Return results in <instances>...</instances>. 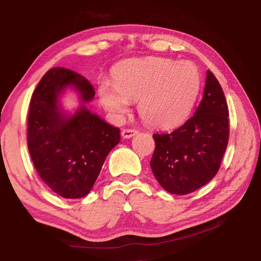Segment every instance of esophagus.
<instances>
[{"label": "esophagus", "mask_w": 261, "mask_h": 261, "mask_svg": "<svg viewBox=\"0 0 261 261\" xmlns=\"http://www.w3.org/2000/svg\"><path fill=\"white\" fill-rule=\"evenodd\" d=\"M137 134H138V131L135 130V129H123L122 130V137H123V138H126V139L131 138V137H134Z\"/></svg>", "instance_id": "obj_1"}]
</instances>
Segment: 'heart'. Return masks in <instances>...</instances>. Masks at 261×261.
Segmentation results:
<instances>
[{
	"label": "heart",
	"instance_id": "obj_1",
	"mask_svg": "<svg viewBox=\"0 0 261 261\" xmlns=\"http://www.w3.org/2000/svg\"><path fill=\"white\" fill-rule=\"evenodd\" d=\"M113 82L99 85L105 108L121 117L127 112L129 101H138L143 121L159 129H173L188 120L201 85L192 62L163 57L124 62L114 69Z\"/></svg>",
	"mask_w": 261,
	"mask_h": 261
}]
</instances>
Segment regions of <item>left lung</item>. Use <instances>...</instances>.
Segmentation results:
<instances>
[{
    "label": "left lung",
    "instance_id": "8db88e82",
    "mask_svg": "<svg viewBox=\"0 0 261 261\" xmlns=\"http://www.w3.org/2000/svg\"><path fill=\"white\" fill-rule=\"evenodd\" d=\"M228 116L222 87L208 70L193 116L170 134L153 135L155 149L149 165L166 191L188 194L214 178L229 140Z\"/></svg>",
    "mask_w": 261,
    "mask_h": 261
}]
</instances>
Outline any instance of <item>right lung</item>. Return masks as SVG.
I'll return each instance as SVG.
<instances>
[{"label":"right lung","mask_w":261,"mask_h":261,"mask_svg":"<svg viewBox=\"0 0 261 261\" xmlns=\"http://www.w3.org/2000/svg\"><path fill=\"white\" fill-rule=\"evenodd\" d=\"M72 87L82 100L73 115L60 108L59 95ZM92 84L65 68H53L39 82L30 102L28 147L38 175L68 199L85 197L93 188L108 153L120 143V129L108 124L85 103L94 98Z\"/></svg>","instance_id":"right-lung-1"}]
</instances>
